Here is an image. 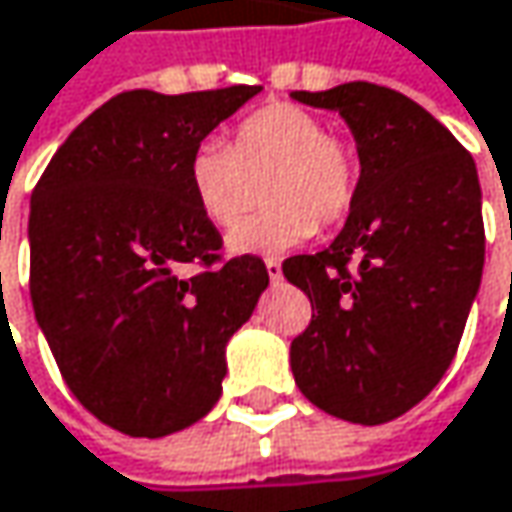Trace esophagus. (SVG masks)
Instances as JSON below:
<instances>
[{
  "instance_id": "1",
  "label": "esophagus",
  "mask_w": 512,
  "mask_h": 512,
  "mask_svg": "<svg viewBox=\"0 0 512 512\" xmlns=\"http://www.w3.org/2000/svg\"><path fill=\"white\" fill-rule=\"evenodd\" d=\"M266 272L272 281H281V263L278 260H266Z\"/></svg>"
}]
</instances>
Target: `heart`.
I'll list each match as a JSON object with an SVG mask.
<instances>
[{
	"instance_id": "heart-1",
	"label": "heart",
	"mask_w": 512,
	"mask_h": 512,
	"mask_svg": "<svg viewBox=\"0 0 512 512\" xmlns=\"http://www.w3.org/2000/svg\"><path fill=\"white\" fill-rule=\"evenodd\" d=\"M266 171L264 198L272 209L231 228L234 255H287L313 237L316 222L334 225L354 205L360 169L346 143L299 105H266L243 119L231 146L208 140L187 163V184L216 228H228L251 201Z\"/></svg>"
}]
</instances>
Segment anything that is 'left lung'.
Segmentation results:
<instances>
[{
	"label": "left lung",
	"instance_id": "left-lung-1",
	"mask_svg": "<svg viewBox=\"0 0 512 512\" xmlns=\"http://www.w3.org/2000/svg\"><path fill=\"white\" fill-rule=\"evenodd\" d=\"M290 96L337 111L360 158L343 231L325 252L284 260L313 307L290 346L293 378L319 410L381 425L431 393L460 346L484 272L478 169L442 122L390 87Z\"/></svg>",
	"mask_w": 512,
	"mask_h": 512
}]
</instances>
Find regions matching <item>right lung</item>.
Returning a JSON list of instances; mask_svg holds the SVG:
<instances>
[{"instance_id": "1", "label": "right lung", "mask_w": 512, "mask_h": 512, "mask_svg": "<svg viewBox=\"0 0 512 512\" xmlns=\"http://www.w3.org/2000/svg\"><path fill=\"white\" fill-rule=\"evenodd\" d=\"M260 87L128 90L84 119L31 193V304L72 395L128 437H166L222 395L225 346L255 313L260 257L216 263L187 163ZM187 262L203 272L184 279Z\"/></svg>"}]
</instances>
